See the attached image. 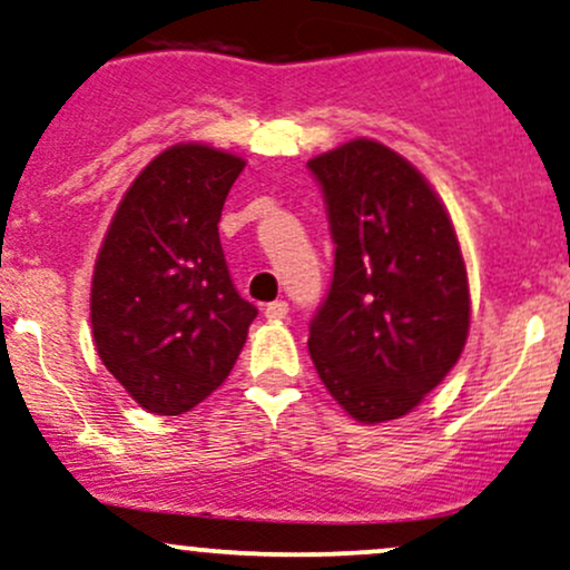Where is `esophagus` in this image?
Segmentation results:
<instances>
[{"label": "esophagus", "mask_w": 570, "mask_h": 570, "mask_svg": "<svg viewBox=\"0 0 570 570\" xmlns=\"http://www.w3.org/2000/svg\"><path fill=\"white\" fill-rule=\"evenodd\" d=\"M265 316L273 322H284L289 316V303L286 301H275L265 305Z\"/></svg>", "instance_id": "1"}]
</instances>
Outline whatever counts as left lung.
<instances>
[{
	"label": "left lung",
	"mask_w": 570,
	"mask_h": 570,
	"mask_svg": "<svg viewBox=\"0 0 570 570\" xmlns=\"http://www.w3.org/2000/svg\"><path fill=\"white\" fill-rule=\"evenodd\" d=\"M308 169L335 243L311 361L355 421H395L445 380L466 344L470 284L456 229L426 177L385 144L346 141Z\"/></svg>",
	"instance_id": "8db88e82"
}]
</instances>
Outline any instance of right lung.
<instances>
[{"label":"right lung","mask_w":570,"mask_h":570,"mask_svg":"<svg viewBox=\"0 0 570 570\" xmlns=\"http://www.w3.org/2000/svg\"><path fill=\"white\" fill-rule=\"evenodd\" d=\"M243 169V158L207 144L164 149L125 190L100 245L95 346L130 399L158 415H183L220 387L256 320L218 237Z\"/></svg>","instance_id":"1"}]
</instances>
